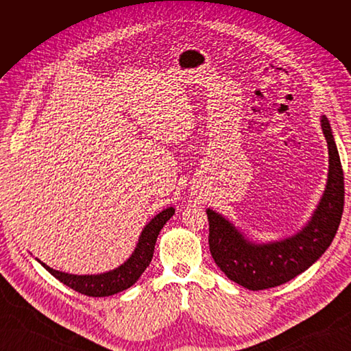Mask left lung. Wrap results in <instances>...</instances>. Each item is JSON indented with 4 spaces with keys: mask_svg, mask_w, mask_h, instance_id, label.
<instances>
[{
    "mask_svg": "<svg viewBox=\"0 0 351 351\" xmlns=\"http://www.w3.org/2000/svg\"><path fill=\"white\" fill-rule=\"evenodd\" d=\"M321 125L329 154L328 182L311 221L297 234L256 244L215 210H206L212 258L231 281L244 289L258 291L289 282L319 259L337 234L344 208V173L325 115Z\"/></svg>",
    "mask_w": 351,
    "mask_h": 351,
    "instance_id": "left-lung-1",
    "label": "left lung"
}]
</instances>
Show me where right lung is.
Returning <instances> with one entry per match:
<instances>
[{
    "mask_svg": "<svg viewBox=\"0 0 351 351\" xmlns=\"http://www.w3.org/2000/svg\"><path fill=\"white\" fill-rule=\"evenodd\" d=\"M174 208H167L147 222L139 237V243H137L134 252L132 253V256L127 259L121 267L115 268L110 272L98 275H73L52 269L40 261L38 262H40L42 267H44L51 275H54L58 281L66 284L70 289L76 290L77 293L89 297H107L117 294L132 287L141 278V275L145 272V269L149 267L159 231L162 230L165 222L174 215Z\"/></svg>",
    "mask_w": 351,
    "mask_h": 351,
    "instance_id": "obj_1",
    "label": "right lung"
}]
</instances>
